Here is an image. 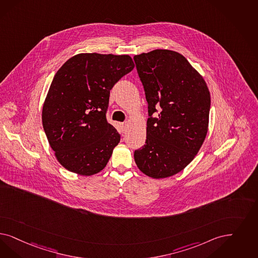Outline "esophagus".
Instances as JSON below:
<instances>
[{
    "instance_id": "obj_1",
    "label": "esophagus",
    "mask_w": 258,
    "mask_h": 258,
    "mask_svg": "<svg viewBox=\"0 0 258 258\" xmlns=\"http://www.w3.org/2000/svg\"><path fill=\"white\" fill-rule=\"evenodd\" d=\"M121 126H122V131H123V133H125V132H126V126H127V124H126V122H124V123H121Z\"/></svg>"
}]
</instances>
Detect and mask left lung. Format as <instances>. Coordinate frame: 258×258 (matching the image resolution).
Segmentation results:
<instances>
[{
	"instance_id": "8db88e82",
	"label": "left lung",
	"mask_w": 258,
	"mask_h": 258,
	"mask_svg": "<svg viewBox=\"0 0 258 258\" xmlns=\"http://www.w3.org/2000/svg\"><path fill=\"white\" fill-rule=\"evenodd\" d=\"M134 59L150 116L146 144L134 151V160L150 177H169L185 169L204 143L210 90L200 73L176 51L155 49ZM157 108L161 113L152 117Z\"/></svg>"
}]
</instances>
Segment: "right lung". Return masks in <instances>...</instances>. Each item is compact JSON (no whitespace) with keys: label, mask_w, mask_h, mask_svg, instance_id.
I'll use <instances>...</instances> for the list:
<instances>
[{"label":"right lung","mask_w":258,"mask_h":258,"mask_svg":"<svg viewBox=\"0 0 258 258\" xmlns=\"http://www.w3.org/2000/svg\"><path fill=\"white\" fill-rule=\"evenodd\" d=\"M134 68L128 55L80 53L56 72L42 121L64 169L89 176L107 166L120 142V134L106 118L110 89Z\"/></svg>","instance_id":"right-lung-1"}]
</instances>
